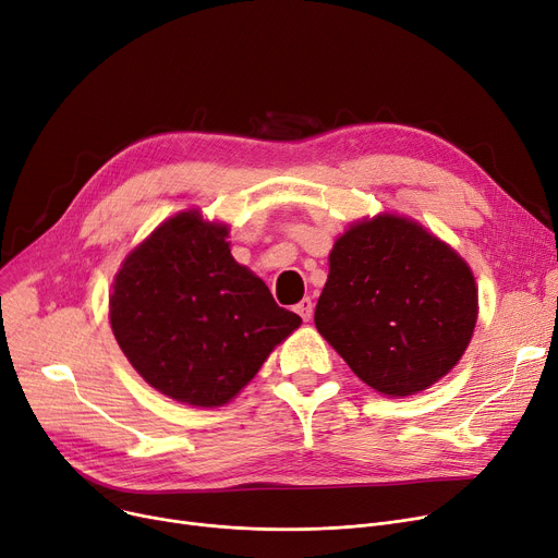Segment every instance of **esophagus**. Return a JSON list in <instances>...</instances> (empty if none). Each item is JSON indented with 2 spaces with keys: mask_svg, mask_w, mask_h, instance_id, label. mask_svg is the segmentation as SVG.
<instances>
[{
  "mask_svg": "<svg viewBox=\"0 0 558 558\" xmlns=\"http://www.w3.org/2000/svg\"><path fill=\"white\" fill-rule=\"evenodd\" d=\"M294 310L301 314L303 320H310L312 314H314V303H312V299H303Z\"/></svg>",
  "mask_w": 558,
  "mask_h": 558,
  "instance_id": "obj_1",
  "label": "esophagus"
}]
</instances>
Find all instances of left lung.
I'll use <instances>...</instances> for the list:
<instances>
[{
  "instance_id": "8db88e82",
  "label": "left lung",
  "mask_w": 558,
  "mask_h": 558,
  "mask_svg": "<svg viewBox=\"0 0 558 558\" xmlns=\"http://www.w3.org/2000/svg\"><path fill=\"white\" fill-rule=\"evenodd\" d=\"M314 324L362 383L404 398L450 373L471 343L475 278L421 223L377 215L335 242Z\"/></svg>"
}]
</instances>
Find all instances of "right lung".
I'll return each mask as SVG.
<instances>
[{"instance_id": "right-lung-1", "label": "right lung", "mask_w": 558, "mask_h": 558, "mask_svg": "<svg viewBox=\"0 0 558 558\" xmlns=\"http://www.w3.org/2000/svg\"><path fill=\"white\" fill-rule=\"evenodd\" d=\"M226 238L228 226L198 210L175 215L124 259L110 291L126 360L156 391L192 407L232 400L301 326L234 262Z\"/></svg>"}]
</instances>
